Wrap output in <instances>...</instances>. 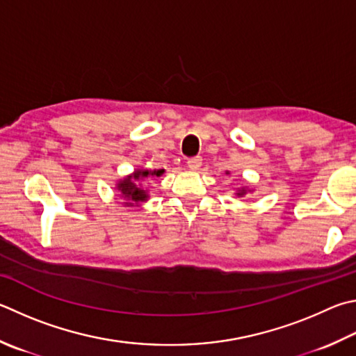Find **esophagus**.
Here are the masks:
<instances>
[{"instance_id":"obj_1","label":"esophagus","mask_w":356,"mask_h":356,"mask_svg":"<svg viewBox=\"0 0 356 356\" xmlns=\"http://www.w3.org/2000/svg\"><path fill=\"white\" fill-rule=\"evenodd\" d=\"M186 163H188V168L191 171H197L200 166H202V159L200 157H193V159H190L188 161H186Z\"/></svg>"}]
</instances>
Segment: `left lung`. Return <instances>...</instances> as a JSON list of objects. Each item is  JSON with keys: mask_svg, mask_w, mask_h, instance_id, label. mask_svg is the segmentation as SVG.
I'll return each instance as SVG.
<instances>
[{"mask_svg": "<svg viewBox=\"0 0 356 356\" xmlns=\"http://www.w3.org/2000/svg\"><path fill=\"white\" fill-rule=\"evenodd\" d=\"M227 174H229V171H227ZM250 193H254V188H249V186H241V188H236L235 195H236L238 197H244V196L250 195Z\"/></svg>", "mask_w": 356, "mask_h": 356, "instance_id": "obj_1", "label": "left lung"}]
</instances>
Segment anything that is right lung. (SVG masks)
<instances>
[{"mask_svg": "<svg viewBox=\"0 0 356 356\" xmlns=\"http://www.w3.org/2000/svg\"><path fill=\"white\" fill-rule=\"evenodd\" d=\"M165 170H149V168L138 166L135 168L132 174L121 177L115 184V190L118 191L120 199L124 200L121 202L124 207H140L149 199V191L145 188L141 182L147 177H160Z\"/></svg>", "mask_w": 356, "mask_h": 356, "instance_id": "obj_1", "label": "right lung"}]
</instances>
